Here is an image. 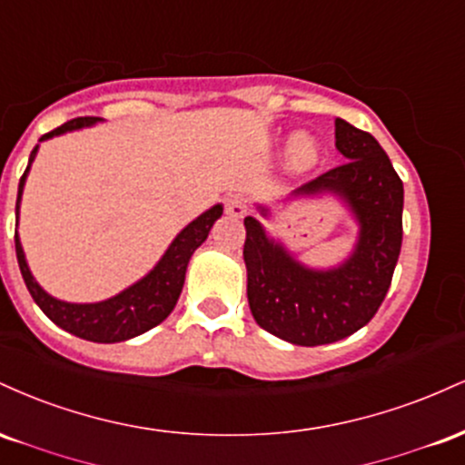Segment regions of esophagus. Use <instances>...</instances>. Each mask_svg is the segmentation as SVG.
<instances>
[{
	"label": "esophagus",
	"mask_w": 465,
	"mask_h": 465,
	"mask_svg": "<svg viewBox=\"0 0 465 465\" xmlns=\"http://www.w3.org/2000/svg\"><path fill=\"white\" fill-rule=\"evenodd\" d=\"M225 210H227L229 216L242 218L249 210V201L244 199L242 194H232V196H227V199H225Z\"/></svg>",
	"instance_id": "obj_1"
}]
</instances>
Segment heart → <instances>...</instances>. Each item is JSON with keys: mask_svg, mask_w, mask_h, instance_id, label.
Instances as JSON below:
<instances>
[{"mask_svg": "<svg viewBox=\"0 0 465 465\" xmlns=\"http://www.w3.org/2000/svg\"><path fill=\"white\" fill-rule=\"evenodd\" d=\"M319 154H322V151H319L317 140L308 133H300V135L292 137L286 148V168L297 174L306 173L319 162Z\"/></svg>", "mask_w": 465, "mask_h": 465, "instance_id": "heart-1", "label": "heart"}]
</instances>
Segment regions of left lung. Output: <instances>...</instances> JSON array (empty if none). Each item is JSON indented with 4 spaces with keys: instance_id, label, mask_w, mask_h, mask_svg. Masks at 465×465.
I'll list each match as a JSON object with an SVG mask.
<instances>
[{
    "instance_id": "1",
    "label": "left lung",
    "mask_w": 465,
    "mask_h": 465,
    "mask_svg": "<svg viewBox=\"0 0 465 465\" xmlns=\"http://www.w3.org/2000/svg\"><path fill=\"white\" fill-rule=\"evenodd\" d=\"M336 148L348 162L319 174L292 196L332 192L359 223L351 255L334 269H308L275 242L253 216L244 218L249 308L260 328L292 345L314 348L371 322L391 286L402 247L404 188L370 133L334 120ZM266 216V207H260Z\"/></svg>"
}]
</instances>
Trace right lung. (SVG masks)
<instances>
[{
    "label": "right lung",
    "instance_id": "right-lung-1",
    "mask_svg": "<svg viewBox=\"0 0 465 465\" xmlns=\"http://www.w3.org/2000/svg\"><path fill=\"white\" fill-rule=\"evenodd\" d=\"M98 120L100 117H76V120H69L63 126H58V129L45 133L39 142L63 135V133L69 131H78L83 129V126H92ZM36 151H39V143H36L35 151L30 153L28 168H25L24 177L19 181L17 218L21 192H24L25 177H28V170L32 162H35ZM221 216L223 205H214L207 212H203L196 221H192L190 225L173 240V244H170L168 251L163 253V258L159 260L151 273L142 277L140 282H135V284L126 288V291H122L120 295L95 303H69L47 295L30 273L17 233H15V249H17V262L32 300L36 302V306H39L58 328L67 330V332L80 336V339L94 341V343H117V341H126L133 339V336L148 332V330L162 323L163 319L173 312V308L177 306L181 288H183L185 269H188L192 253L205 242L212 225H214Z\"/></svg>",
    "mask_w": 465,
    "mask_h": 465
}]
</instances>
